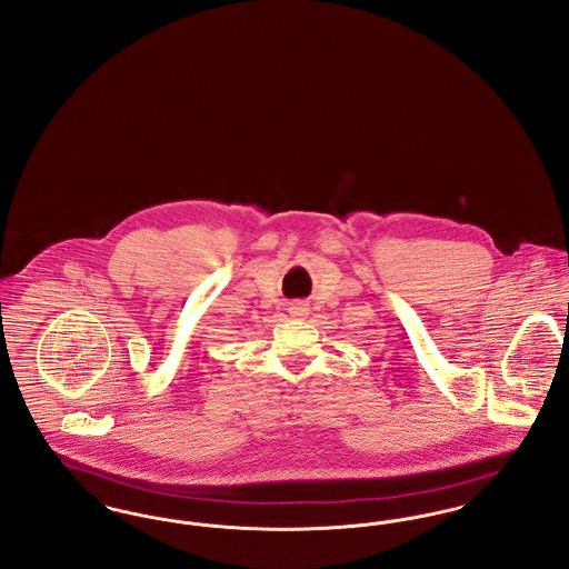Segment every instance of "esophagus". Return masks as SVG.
<instances>
[{
	"mask_svg": "<svg viewBox=\"0 0 569 569\" xmlns=\"http://www.w3.org/2000/svg\"><path fill=\"white\" fill-rule=\"evenodd\" d=\"M290 316L297 318V320L307 318V316H309V307H307L305 302H292V305H290Z\"/></svg>",
	"mask_w": 569,
	"mask_h": 569,
	"instance_id": "1",
	"label": "esophagus"
}]
</instances>
